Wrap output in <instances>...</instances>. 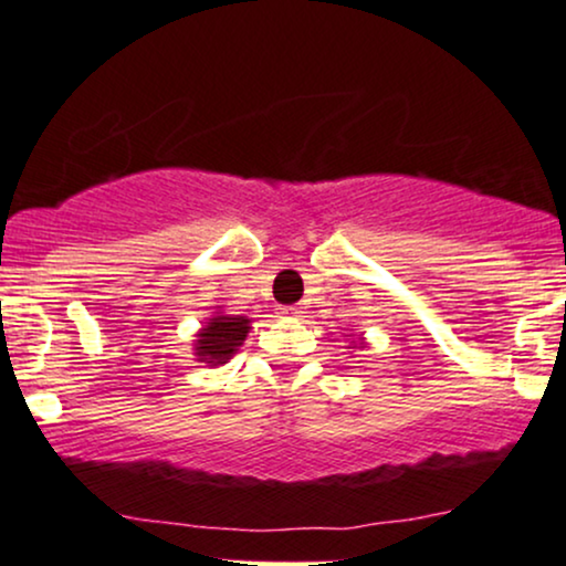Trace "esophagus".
<instances>
[{
  "label": "esophagus",
  "instance_id": "obj_1",
  "mask_svg": "<svg viewBox=\"0 0 566 566\" xmlns=\"http://www.w3.org/2000/svg\"><path fill=\"white\" fill-rule=\"evenodd\" d=\"M279 313H282L284 318H301L303 316V308H301V305H282V308H279Z\"/></svg>",
  "mask_w": 566,
  "mask_h": 566
}]
</instances>
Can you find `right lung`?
<instances>
[{
	"instance_id": "1",
	"label": "right lung",
	"mask_w": 566,
	"mask_h": 566,
	"mask_svg": "<svg viewBox=\"0 0 566 566\" xmlns=\"http://www.w3.org/2000/svg\"><path fill=\"white\" fill-rule=\"evenodd\" d=\"M250 332V318L244 316H218L208 318V324L197 332L195 343V356L197 360L210 366L229 364V358L234 356L237 348L244 343Z\"/></svg>"
}]
</instances>
